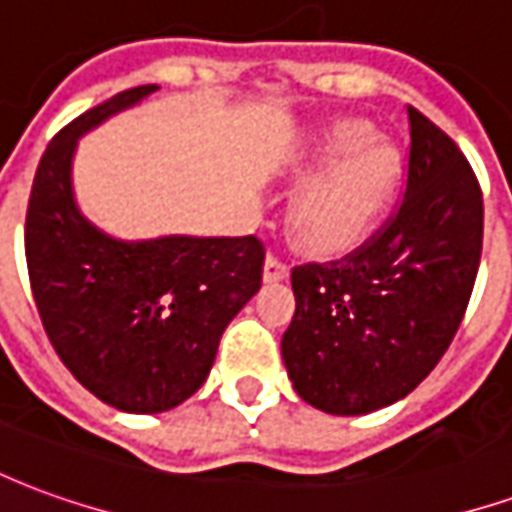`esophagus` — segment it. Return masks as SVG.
<instances>
[{
    "instance_id": "esophagus-1",
    "label": "esophagus",
    "mask_w": 512,
    "mask_h": 512,
    "mask_svg": "<svg viewBox=\"0 0 512 512\" xmlns=\"http://www.w3.org/2000/svg\"><path fill=\"white\" fill-rule=\"evenodd\" d=\"M290 268L279 260V257L268 255L266 263H263V279L266 282H282V279H288Z\"/></svg>"
}]
</instances>
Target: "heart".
Returning a JSON list of instances; mask_svg holds the SVG:
<instances>
[{
    "label": "heart",
    "mask_w": 512,
    "mask_h": 512,
    "mask_svg": "<svg viewBox=\"0 0 512 512\" xmlns=\"http://www.w3.org/2000/svg\"><path fill=\"white\" fill-rule=\"evenodd\" d=\"M373 134L365 120H334L290 161V183L304 186L290 224L307 252L337 255L362 244L389 211L406 161L395 142Z\"/></svg>",
    "instance_id": "b5f03b06"
}]
</instances>
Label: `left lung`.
<instances>
[{
  "instance_id": "1",
  "label": "left lung",
  "mask_w": 512,
  "mask_h": 512,
  "mask_svg": "<svg viewBox=\"0 0 512 512\" xmlns=\"http://www.w3.org/2000/svg\"><path fill=\"white\" fill-rule=\"evenodd\" d=\"M406 197L354 255L290 274L282 362L301 400L362 417L414 392L463 321L483 252V194L450 136L408 106Z\"/></svg>"
}]
</instances>
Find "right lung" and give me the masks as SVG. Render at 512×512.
<instances>
[{"label": "right lung", "instance_id": "add662e5", "mask_svg": "<svg viewBox=\"0 0 512 512\" xmlns=\"http://www.w3.org/2000/svg\"><path fill=\"white\" fill-rule=\"evenodd\" d=\"M142 84L95 106L51 139L27 208V268L40 321L73 378L106 406L161 414L211 373L224 329L260 290L255 235L117 238L73 191L84 134L156 93Z\"/></svg>", "mask_w": 512, "mask_h": 512}]
</instances>
